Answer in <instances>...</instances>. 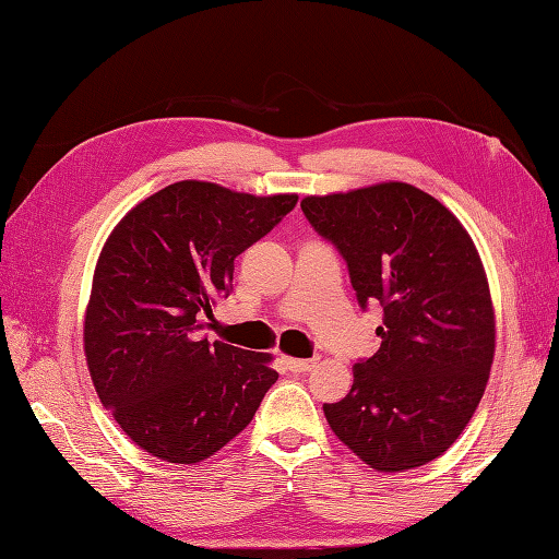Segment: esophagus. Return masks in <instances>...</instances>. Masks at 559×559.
<instances>
[{"instance_id":"1","label":"esophagus","mask_w":559,"mask_h":559,"mask_svg":"<svg viewBox=\"0 0 559 559\" xmlns=\"http://www.w3.org/2000/svg\"><path fill=\"white\" fill-rule=\"evenodd\" d=\"M286 367L294 373H306L314 367V359H294V357H286Z\"/></svg>"}]
</instances>
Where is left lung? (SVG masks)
Instances as JSON below:
<instances>
[{"instance_id": "1", "label": "left lung", "mask_w": 559, "mask_h": 559, "mask_svg": "<svg viewBox=\"0 0 559 559\" xmlns=\"http://www.w3.org/2000/svg\"><path fill=\"white\" fill-rule=\"evenodd\" d=\"M348 265L357 304H381V348L324 416L373 471L426 465L459 440L485 395L496 322L485 267L451 211L409 183L300 202Z\"/></svg>"}]
</instances>
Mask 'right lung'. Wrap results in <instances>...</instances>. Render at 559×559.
<instances>
[{
  "mask_svg": "<svg viewBox=\"0 0 559 559\" xmlns=\"http://www.w3.org/2000/svg\"><path fill=\"white\" fill-rule=\"evenodd\" d=\"M298 194L180 180L150 194L105 242L84 317V353L105 409L162 461L200 463L242 432L277 381L270 355L209 343L235 259Z\"/></svg>",
  "mask_w": 559,
  "mask_h": 559,
  "instance_id": "obj_1",
  "label": "right lung"
}]
</instances>
